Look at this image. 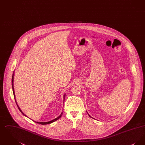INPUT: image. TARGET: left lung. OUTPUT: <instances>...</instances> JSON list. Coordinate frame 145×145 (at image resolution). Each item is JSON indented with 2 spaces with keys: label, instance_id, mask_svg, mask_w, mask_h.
<instances>
[{
  "label": "left lung",
  "instance_id": "8db88e82",
  "mask_svg": "<svg viewBox=\"0 0 145 145\" xmlns=\"http://www.w3.org/2000/svg\"><path fill=\"white\" fill-rule=\"evenodd\" d=\"M89 116H90V115H89ZM90 117H91V116H90Z\"/></svg>",
  "mask_w": 145,
  "mask_h": 145
}]
</instances>
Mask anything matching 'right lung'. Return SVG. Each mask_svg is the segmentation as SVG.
<instances>
[{
	"label": "right lung",
	"instance_id": "add662e5",
	"mask_svg": "<svg viewBox=\"0 0 145 145\" xmlns=\"http://www.w3.org/2000/svg\"><path fill=\"white\" fill-rule=\"evenodd\" d=\"M14 74L13 73V74H12V90H13V93H14V97H15V95H14ZM65 95H64V98H65ZM17 104V103H16ZM17 106H18V109L20 110V111H21V112L24 115V116H26L24 114H23V112L21 111V109H20V108H19V106H18V105H17ZM62 113L61 114V115L59 116V117H57V118H56L55 119H54V120H52V121H49V122H36V123H39V124H50V123H52V122H55L56 121V120H57L58 119H59L61 116V115H62Z\"/></svg>",
	"mask_w": 145,
	"mask_h": 145
}]
</instances>
